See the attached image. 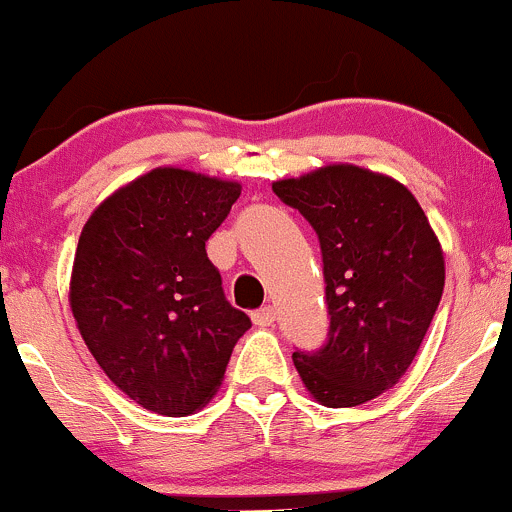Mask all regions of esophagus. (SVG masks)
Listing matches in <instances>:
<instances>
[{"mask_svg":"<svg viewBox=\"0 0 512 512\" xmlns=\"http://www.w3.org/2000/svg\"><path fill=\"white\" fill-rule=\"evenodd\" d=\"M274 317H276V310L272 308V305H264V308L252 313V322H255V325H260V327H269L274 322Z\"/></svg>","mask_w":512,"mask_h":512,"instance_id":"34e87169","label":"esophagus"}]
</instances>
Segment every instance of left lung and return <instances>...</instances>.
Segmentation results:
<instances>
[{"mask_svg": "<svg viewBox=\"0 0 512 512\" xmlns=\"http://www.w3.org/2000/svg\"><path fill=\"white\" fill-rule=\"evenodd\" d=\"M320 238L330 339L293 354L315 402L342 409L399 383L443 296L445 257L424 209L385 173L327 163L272 182Z\"/></svg>", "mask_w": 512, "mask_h": 512, "instance_id": "obj_1", "label": "left lung"}]
</instances>
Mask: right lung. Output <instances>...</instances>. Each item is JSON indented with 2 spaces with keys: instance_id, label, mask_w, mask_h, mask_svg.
Returning a JSON list of instances; mask_svg holds the SVG:
<instances>
[{
  "instance_id": "obj_1",
  "label": "right lung",
  "mask_w": 512,
  "mask_h": 512,
  "mask_svg": "<svg viewBox=\"0 0 512 512\" xmlns=\"http://www.w3.org/2000/svg\"><path fill=\"white\" fill-rule=\"evenodd\" d=\"M240 190L161 166L105 197L79 236L69 308L81 339L117 390L161 416L202 409L250 330L204 248Z\"/></svg>"
}]
</instances>
